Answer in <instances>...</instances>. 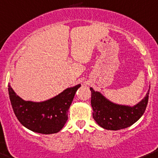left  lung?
I'll return each mask as SVG.
<instances>
[{
    "instance_id": "left-lung-1",
    "label": "left lung",
    "mask_w": 158,
    "mask_h": 158,
    "mask_svg": "<svg viewBox=\"0 0 158 158\" xmlns=\"http://www.w3.org/2000/svg\"><path fill=\"white\" fill-rule=\"evenodd\" d=\"M90 90L92 116L99 126L108 130H120L134 124L144 114L149 100V90L146 96L133 107L113 104L93 88L90 87Z\"/></svg>"
}]
</instances>
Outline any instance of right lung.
Segmentation results:
<instances>
[{"instance_id":"obj_1","label":"right lung","mask_w":158,"mask_h":158,"mask_svg":"<svg viewBox=\"0 0 158 158\" xmlns=\"http://www.w3.org/2000/svg\"><path fill=\"white\" fill-rule=\"evenodd\" d=\"M80 84L67 88L52 99L40 103L25 101L9 85L12 108L20 123L33 132L42 134L56 133L63 128L67 112Z\"/></svg>"}]
</instances>
